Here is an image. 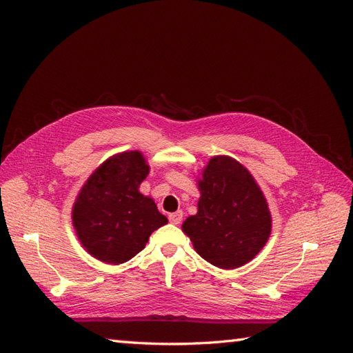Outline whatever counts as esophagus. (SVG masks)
Listing matches in <instances>:
<instances>
[{
	"instance_id": "1",
	"label": "esophagus",
	"mask_w": 353,
	"mask_h": 353,
	"mask_svg": "<svg viewBox=\"0 0 353 353\" xmlns=\"http://www.w3.org/2000/svg\"><path fill=\"white\" fill-rule=\"evenodd\" d=\"M169 221L175 223V225H178V223L183 221V212L178 210V212H174V213H169Z\"/></svg>"
}]
</instances>
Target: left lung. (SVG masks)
Here are the masks:
<instances>
[{"instance_id":"obj_1","label":"left lung","mask_w":353,"mask_h":353,"mask_svg":"<svg viewBox=\"0 0 353 353\" xmlns=\"http://www.w3.org/2000/svg\"><path fill=\"white\" fill-rule=\"evenodd\" d=\"M197 213L183 223L194 250L209 263L234 270L268 241L272 218L259 184L239 160L213 156L197 176Z\"/></svg>"}]
</instances>
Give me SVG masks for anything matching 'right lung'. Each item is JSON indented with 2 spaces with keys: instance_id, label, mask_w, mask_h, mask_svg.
Instances as JSON below:
<instances>
[{
  "instance_id": "obj_1",
  "label": "right lung",
  "mask_w": 353,
  "mask_h": 353,
  "mask_svg": "<svg viewBox=\"0 0 353 353\" xmlns=\"http://www.w3.org/2000/svg\"><path fill=\"white\" fill-rule=\"evenodd\" d=\"M148 172L144 154L128 150L105 159L85 181L73 203L72 223L92 258L112 265L130 261L168 223L154 200L138 190Z\"/></svg>"
}]
</instances>
